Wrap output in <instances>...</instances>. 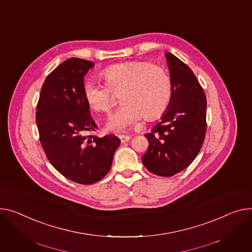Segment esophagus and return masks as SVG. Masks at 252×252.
Instances as JSON below:
<instances>
[{"instance_id":"1","label":"esophagus","mask_w":252,"mask_h":252,"mask_svg":"<svg viewBox=\"0 0 252 252\" xmlns=\"http://www.w3.org/2000/svg\"><path fill=\"white\" fill-rule=\"evenodd\" d=\"M119 138H120V140H121L122 143H126V142H127V141L130 140V137H129V136H124V135H122V136H119Z\"/></svg>"}]
</instances>
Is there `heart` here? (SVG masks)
Instances as JSON below:
<instances>
[{"label":"heart","mask_w":252,"mask_h":252,"mask_svg":"<svg viewBox=\"0 0 252 252\" xmlns=\"http://www.w3.org/2000/svg\"><path fill=\"white\" fill-rule=\"evenodd\" d=\"M101 76L105 86L86 81L83 96L93 111L109 113L115 103L112 92L122 93L125 105L111 116L107 130L125 131L144 116L153 120L170 102L171 79L160 65L141 61L126 62L108 66Z\"/></svg>","instance_id":"heart-1"}]
</instances>
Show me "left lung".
<instances>
[{
  "label": "left lung",
  "mask_w": 252,
  "mask_h": 252,
  "mask_svg": "<svg viewBox=\"0 0 252 252\" xmlns=\"http://www.w3.org/2000/svg\"><path fill=\"white\" fill-rule=\"evenodd\" d=\"M172 94L168 108L152 131L142 161L156 175L170 177L186 169L197 156L207 129V98L188 64L167 53Z\"/></svg>",
  "instance_id": "left-lung-1"
}]
</instances>
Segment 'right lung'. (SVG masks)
<instances>
[{
    "label": "right lung",
    "mask_w": 252,
    "mask_h": 252,
    "mask_svg": "<svg viewBox=\"0 0 252 252\" xmlns=\"http://www.w3.org/2000/svg\"><path fill=\"white\" fill-rule=\"evenodd\" d=\"M93 65L78 58L62 63L46 77L36 106L39 140L48 161L62 175L80 184H93L108 173L121 143L114 135H88L97 126L83 86L84 76Z\"/></svg>",
    "instance_id": "1"
}]
</instances>
